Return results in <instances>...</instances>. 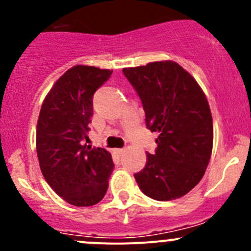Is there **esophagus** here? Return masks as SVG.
<instances>
[{"instance_id":"1","label":"esophagus","mask_w":251,"mask_h":251,"mask_svg":"<svg viewBox=\"0 0 251 251\" xmlns=\"http://www.w3.org/2000/svg\"><path fill=\"white\" fill-rule=\"evenodd\" d=\"M114 153H115L116 155L121 156L124 153H125V149H124V148H121V149H115V151H114Z\"/></svg>"}]
</instances>
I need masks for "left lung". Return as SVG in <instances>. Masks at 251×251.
<instances>
[{
	"instance_id": "8db88e82",
	"label": "left lung",
	"mask_w": 251,
	"mask_h": 251,
	"mask_svg": "<svg viewBox=\"0 0 251 251\" xmlns=\"http://www.w3.org/2000/svg\"><path fill=\"white\" fill-rule=\"evenodd\" d=\"M123 73L140 97L147 128L159 133L158 147L147 154L136 181L151 199L181 198L203 178L211 156L214 128L206 97L194 77L171 60Z\"/></svg>"
}]
</instances>
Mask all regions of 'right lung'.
Masks as SVG:
<instances>
[{"label": "right lung", "mask_w": 251, "mask_h": 251, "mask_svg": "<svg viewBox=\"0 0 251 251\" xmlns=\"http://www.w3.org/2000/svg\"><path fill=\"white\" fill-rule=\"evenodd\" d=\"M113 70L76 65L57 80L40 110L36 151L50 188L69 204L91 206L105 196L114 163L104 148L83 144L93 95Z\"/></svg>", "instance_id": "1"}]
</instances>
